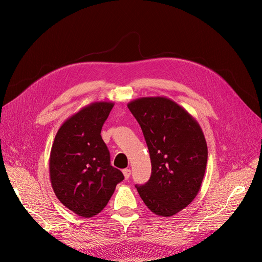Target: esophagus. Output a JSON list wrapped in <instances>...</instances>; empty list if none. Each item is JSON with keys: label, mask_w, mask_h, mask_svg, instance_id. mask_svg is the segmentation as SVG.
Instances as JSON below:
<instances>
[{"label": "esophagus", "mask_w": 262, "mask_h": 262, "mask_svg": "<svg viewBox=\"0 0 262 262\" xmlns=\"http://www.w3.org/2000/svg\"><path fill=\"white\" fill-rule=\"evenodd\" d=\"M130 173H132V171L129 169H124L123 170V174H124V177H125V180H128L129 176H130Z\"/></svg>", "instance_id": "1"}]
</instances>
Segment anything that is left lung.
I'll return each instance as SVG.
<instances>
[{
	"instance_id": "1",
	"label": "left lung",
	"mask_w": 262,
	"mask_h": 262,
	"mask_svg": "<svg viewBox=\"0 0 262 262\" xmlns=\"http://www.w3.org/2000/svg\"><path fill=\"white\" fill-rule=\"evenodd\" d=\"M141 126L152 174L136 185L147 208L160 216L182 211L198 195L208 149L198 121L164 96L140 98L127 104Z\"/></svg>"
}]
</instances>
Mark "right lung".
Wrapping results in <instances>:
<instances>
[{"label":"right lung","instance_id":"1","mask_svg":"<svg viewBox=\"0 0 262 262\" xmlns=\"http://www.w3.org/2000/svg\"><path fill=\"white\" fill-rule=\"evenodd\" d=\"M113 107L112 102H94L81 108L63 122L52 145L49 166L54 193L79 216L100 213L124 180L110 164L101 136Z\"/></svg>","mask_w":262,"mask_h":262}]
</instances>
